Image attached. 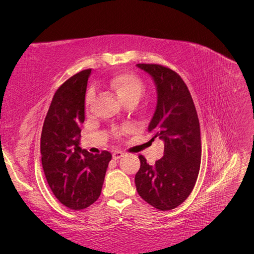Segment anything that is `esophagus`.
<instances>
[{"mask_svg":"<svg viewBox=\"0 0 254 254\" xmlns=\"http://www.w3.org/2000/svg\"><path fill=\"white\" fill-rule=\"evenodd\" d=\"M123 156H124V152L121 151V150H115V151L112 153V158H113L114 160L121 159Z\"/></svg>","mask_w":254,"mask_h":254,"instance_id":"obj_1","label":"esophagus"}]
</instances>
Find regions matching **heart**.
Wrapping results in <instances>:
<instances>
[{"mask_svg":"<svg viewBox=\"0 0 254 254\" xmlns=\"http://www.w3.org/2000/svg\"><path fill=\"white\" fill-rule=\"evenodd\" d=\"M109 88L119 96L123 103H126L130 99L141 98L144 92V83L137 76L130 73H121L113 76L108 83ZM93 98V91H89L87 95V104H90ZM123 132V130H118V135Z\"/></svg>","mask_w":254,"mask_h":254,"instance_id":"heart-1","label":"heart"}]
</instances>
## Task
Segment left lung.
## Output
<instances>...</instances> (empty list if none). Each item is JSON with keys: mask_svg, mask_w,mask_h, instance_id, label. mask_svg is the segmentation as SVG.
Segmentation results:
<instances>
[{"mask_svg": "<svg viewBox=\"0 0 254 254\" xmlns=\"http://www.w3.org/2000/svg\"><path fill=\"white\" fill-rule=\"evenodd\" d=\"M157 87V107L148 131L164 142V156L153 165L140 155L135 175L139 195L160 211L180 205L193 190L201 162L200 125L193 98L182 78L172 68L139 64Z\"/></svg>", "mask_w": 254, "mask_h": 254, "instance_id": "left-lung-1", "label": "left lung"}]
</instances>
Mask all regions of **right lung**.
Listing matches in <instances>:
<instances>
[{"label": "right lung", "mask_w": 254, "mask_h": 254, "mask_svg": "<svg viewBox=\"0 0 254 254\" xmlns=\"http://www.w3.org/2000/svg\"><path fill=\"white\" fill-rule=\"evenodd\" d=\"M90 74L91 68L83 70L58 88L40 141L45 178L55 197L72 210L86 209L97 200L112 158L109 151L92 155L79 146Z\"/></svg>", "instance_id": "1"}]
</instances>
